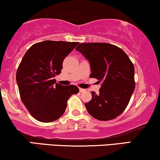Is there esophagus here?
Returning a JSON list of instances; mask_svg holds the SVG:
<instances>
[{"mask_svg":"<svg viewBox=\"0 0 160 160\" xmlns=\"http://www.w3.org/2000/svg\"><path fill=\"white\" fill-rule=\"evenodd\" d=\"M79 91H80L81 92H83L85 91V90L82 89V88H79Z\"/></svg>","mask_w":160,"mask_h":160,"instance_id":"obj_1","label":"esophagus"}]
</instances>
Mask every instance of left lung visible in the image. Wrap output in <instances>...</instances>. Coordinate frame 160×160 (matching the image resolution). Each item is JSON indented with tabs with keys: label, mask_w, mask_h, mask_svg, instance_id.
Returning a JSON list of instances; mask_svg holds the SVG:
<instances>
[{
	"label": "left lung",
	"mask_w": 160,
	"mask_h": 160,
	"mask_svg": "<svg viewBox=\"0 0 160 160\" xmlns=\"http://www.w3.org/2000/svg\"><path fill=\"white\" fill-rule=\"evenodd\" d=\"M76 50L89 61L91 78L102 82L99 93L92 91L85 103L95 119L108 121L119 116L127 108L135 89L134 66L127 54L108 43H83Z\"/></svg>",
	"instance_id": "left-lung-1"
}]
</instances>
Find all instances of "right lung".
<instances>
[{"mask_svg": "<svg viewBox=\"0 0 160 160\" xmlns=\"http://www.w3.org/2000/svg\"><path fill=\"white\" fill-rule=\"evenodd\" d=\"M78 42L44 41L33 44L20 63L16 81L21 101L35 119L50 122L60 118L68 98L79 92L75 85L56 83L63 61Z\"/></svg>", "mask_w": 160, "mask_h": 160, "instance_id": "right-lung-1", "label": "right lung"}]
</instances>
